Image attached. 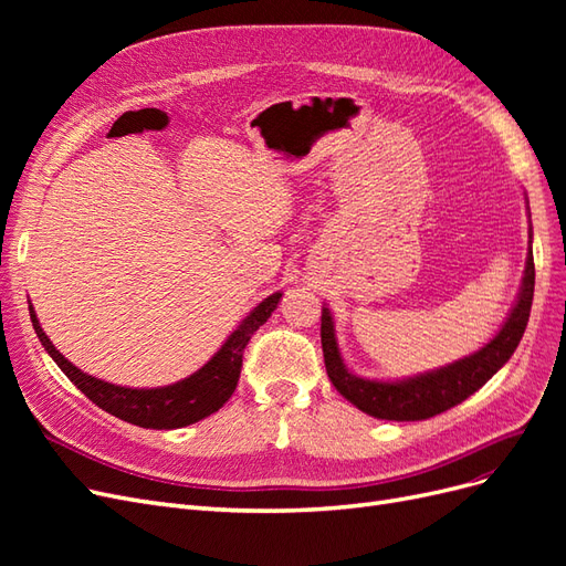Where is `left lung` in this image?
Masks as SVG:
<instances>
[{
	"label": "left lung",
	"instance_id": "left-lung-1",
	"mask_svg": "<svg viewBox=\"0 0 566 566\" xmlns=\"http://www.w3.org/2000/svg\"><path fill=\"white\" fill-rule=\"evenodd\" d=\"M534 283H536L534 254L528 252L520 300L501 328V333L495 335L484 349L462 358V361H455L441 370L420 375V378H413V380H401V382H375V380H364L352 375L339 358L331 312L323 306L321 345H323V361H325V370H328V378L342 397L373 418L399 420V422L434 418L443 413V410L465 401L479 387H484L493 375L503 368V364L512 356V352L517 349L520 339L526 331L531 300H534Z\"/></svg>",
	"mask_w": 566,
	"mask_h": 566
}]
</instances>
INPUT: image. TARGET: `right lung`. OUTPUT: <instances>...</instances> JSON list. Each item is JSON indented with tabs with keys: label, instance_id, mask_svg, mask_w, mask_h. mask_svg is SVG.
I'll use <instances>...</instances> for the list:
<instances>
[{
	"label": "right lung",
	"instance_id": "add662e5",
	"mask_svg": "<svg viewBox=\"0 0 566 566\" xmlns=\"http://www.w3.org/2000/svg\"><path fill=\"white\" fill-rule=\"evenodd\" d=\"M279 300L281 293L271 295L260 306H254V312H250V316L238 325V331L224 342V347L212 356V361L205 364L198 373L191 375V378L158 389H129L92 378V375L75 368L54 345H51L42 331V325L38 323L35 312H32V306L30 318L32 328H35L49 356L54 358L56 366L67 375V380H71L90 401H94L98 408H104L106 413L125 422L146 427V430H177V427L193 424L202 418L212 416L214 410H219L231 399L238 378H241L243 352L248 347V342L254 335V331L271 316V312L276 310Z\"/></svg>",
	"mask_w": 566,
	"mask_h": 566
}]
</instances>
